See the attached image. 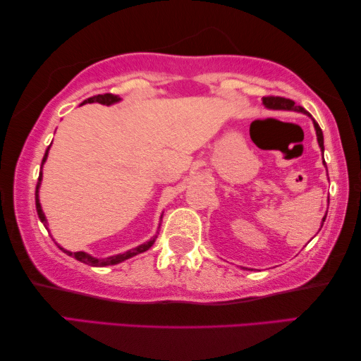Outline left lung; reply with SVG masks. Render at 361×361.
I'll return each instance as SVG.
<instances>
[{"instance_id":"1","label":"left lung","mask_w":361,"mask_h":361,"mask_svg":"<svg viewBox=\"0 0 361 361\" xmlns=\"http://www.w3.org/2000/svg\"><path fill=\"white\" fill-rule=\"evenodd\" d=\"M264 100V105L269 109H276V110H296L300 111V114H307L304 107H300V105H296V102L291 99H286V97H280V96H265L262 97ZM315 125V131H317V139H318V145L322 147V150H324L323 147V133H322V128L318 126V123L314 121ZM326 219V216L323 217V222Z\"/></svg>"}]
</instances>
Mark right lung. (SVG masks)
I'll list each match as a JSON object with an SVG mask.
<instances>
[{"label": "right lung", "mask_w": 361, "mask_h": 361, "mask_svg": "<svg viewBox=\"0 0 361 361\" xmlns=\"http://www.w3.org/2000/svg\"><path fill=\"white\" fill-rule=\"evenodd\" d=\"M118 100H120V97L115 96V94L105 92V94H97V96H92V97H90V99H86L82 104L99 102V104H104V105H110V104L118 102ZM47 150H49V149H47ZM47 150H46L44 157H43V163L46 161V158H47ZM43 163H41V166H43ZM39 182H41V173H39V177H38L37 192H35V203H37V212H38L39 221L43 222L44 226H46V217H44V214H43V209H41V204H39V200H38V187H39ZM155 240H157V236H155V238H152L150 241H147V243L140 245V246H137V247H134V250H131V251H126L125 254H118V256H111V257H105V259H96V257L90 256V254L81 252V251H80V252H70V251L62 250V247H61V250H62L63 252H67L68 256L75 257L76 261H80V262H85V264H87V265H92V267H105V265L120 264V262L125 261V259H129V257L135 256V254H140V252L147 251V250H149V247H152L153 243H155Z\"/></svg>", "instance_id": "right-lung-1"}]
</instances>
